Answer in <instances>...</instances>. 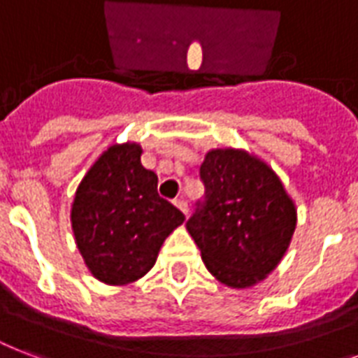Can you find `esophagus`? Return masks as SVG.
Segmentation results:
<instances>
[{
  "instance_id": "esophagus-1",
  "label": "esophagus",
  "mask_w": 358,
  "mask_h": 358,
  "mask_svg": "<svg viewBox=\"0 0 358 358\" xmlns=\"http://www.w3.org/2000/svg\"><path fill=\"white\" fill-rule=\"evenodd\" d=\"M174 206L178 208L180 212L184 213V215H187V213H189V206H187V202L182 201V199H176V201H174Z\"/></svg>"
}]
</instances>
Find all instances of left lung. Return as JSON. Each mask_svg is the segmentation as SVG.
I'll return each instance as SVG.
<instances>
[{"label": "left lung", "mask_w": 358, "mask_h": 358, "mask_svg": "<svg viewBox=\"0 0 358 358\" xmlns=\"http://www.w3.org/2000/svg\"><path fill=\"white\" fill-rule=\"evenodd\" d=\"M206 201L187 230L219 282L247 289L280 264L297 224V208L278 174L243 148L208 150L201 165Z\"/></svg>", "instance_id": "left-lung-1"}]
</instances>
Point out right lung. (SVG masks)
Returning <instances> with one entry per match:
<instances>
[{
  "instance_id": "add662e5",
  "label": "right lung",
  "mask_w": 358,
  "mask_h": 358,
  "mask_svg": "<svg viewBox=\"0 0 358 358\" xmlns=\"http://www.w3.org/2000/svg\"><path fill=\"white\" fill-rule=\"evenodd\" d=\"M139 143H115L78 185L70 223L92 277L126 286L150 271L184 213L157 195V176L141 165Z\"/></svg>"
}]
</instances>
